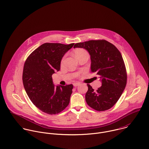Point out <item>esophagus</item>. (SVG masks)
I'll list each match as a JSON object with an SVG mask.
<instances>
[{"mask_svg":"<svg viewBox=\"0 0 149 149\" xmlns=\"http://www.w3.org/2000/svg\"><path fill=\"white\" fill-rule=\"evenodd\" d=\"M79 84H80L79 83H73V86H74V87H76V86H79Z\"/></svg>","mask_w":149,"mask_h":149,"instance_id":"34e87169","label":"esophagus"}]
</instances>
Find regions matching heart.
Wrapping results in <instances>:
<instances>
[{
    "label": "heart",
    "mask_w": 149,
    "mask_h": 149,
    "mask_svg": "<svg viewBox=\"0 0 149 149\" xmlns=\"http://www.w3.org/2000/svg\"><path fill=\"white\" fill-rule=\"evenodd\" d=\"M74 56H76V58H77L79 56H80V55H83V54H87V52L85 49H82V48H78V49H75V51H74ZM63 60H64V59H63L62 61V62H63Z\"/></svg>",
    "instance_id": "obj_1"
}]
</instances>
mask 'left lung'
I'll list each match as a JSON object with an SVG mask.
<instances>
[{
	"label": "left lung",
	"mask_w": 149,
	"mask_h": 149,
	"mask_svg": "<svg viewBox=\"0 0 149 149\" xmlns=\"http://www.w3.org/2000/svg\"><path fill=\"white\" fill-rule=\"evenodd\" d=\"M74 48H84L88 52L91 72H95L102 83L97 90L87 84V104L98 111L110 109L119 99L126 84V70L120 52L105 40L79 42Z\"/></svg>",
	"instance_id": "1"
}]
</instances>
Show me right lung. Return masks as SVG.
I'll list each match as a JSON object with an SVG mask.
<instances>
[{
	"mask_svg": "<svg viewBox=\"0 0 149 149\" xmlns=\"http://www.w3.org/2000/svg\"><path fill=\"white\" fill-rule=\"evenodd\" d=\"M74 44H43L25 62L23 72L24 89L34 105L48 114L58 113L69 104L73 84L55 86L52 75L60 70L63 56Z\"/></svg>",
	"mask_w": 149,
	"mask_h": 149,
	"instance_id": "add662e5",
	"label": "right lung"
}]
</instances>
